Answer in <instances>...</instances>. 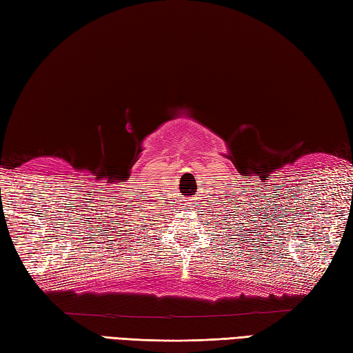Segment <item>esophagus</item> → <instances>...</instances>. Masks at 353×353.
<instances>
[{
  "label": "esophagus",
  "instance_id": "34e87169",
  "mask_svg": "<svg viewBox=\"0 0 353 353\" xmlns=\"http://www.w3.org/2000/svg\"><path fill=\"white\" fill-rule=\"evenodd\" d=\"M185 201H186V200H185Z\"/></svg>",
  "mask_w": 353,
  "mask_h": 353
}]
</instances>
